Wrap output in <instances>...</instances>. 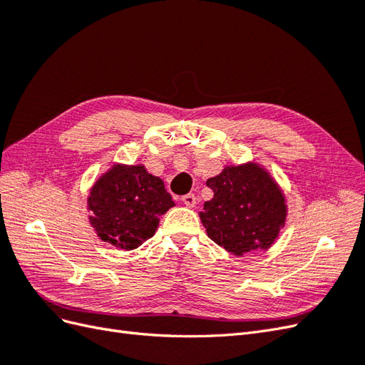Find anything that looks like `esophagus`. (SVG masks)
<instances>
[{
  "mask_svg": "<svg viewBox=\"0 0 365 365\" xmlns=\"http://www.w3.org/2000/svg\"><path fill=\"white\" fill-rule=\"evenodd\" d=\"M181 201H182V204H184L185 207H189V208H193V207L196 205V196H195L193 193H189V195H184V196L181 197Z\"/></svg>",
  "mask_w": 365,
  "mask_h": 365,
  "instance_id": "1",
  "label": "esophagus"
}]
</instances>
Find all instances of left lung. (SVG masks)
<instances>
[{"label":"left lung","instance_id":"obj_1","mask_svg":"<svg viewBox=\"0 0 365 365\" xmlns=\"http://www.w3.org/2000/svg\"><path fill=\"white\" fill-rule=\"evenodd\" d=\"M213 197L200 213L207 236L235 256L268 250L288 216L280 185L263 165L248 161L225 165L207 180Z\"/></svg>","mask_w":365,"mask_h":365}]
</instances>
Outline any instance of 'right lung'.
Listing matches in <instances>:
<instances>
[{
  "label": "right lung",
  "mask_w": 365,
  "mask_h": 365,
  "mask_svg": "<svg viewBox=\"0 0 365 365\" xmlns=\"http://www.w3.org/2000/svg\"><path fill=\"white\" fill-rule=\"evenodd\" d=\"M173 205L161 178L143 164L121 163L93 184L86 200L88 219L98 239L126 251L155 235L160 216Z\"/></svg>",
  "instance_id": "obj_1"
}]
</instances>
